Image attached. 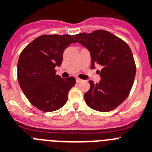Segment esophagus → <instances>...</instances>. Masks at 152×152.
<instances>
[{"label": "esophagus", "instance_id": "obj_1", "mask_svg": "<svg viewBox=\"0 0 152 152\" xmlns=\"http://www.w3.org/2000/svg\"><path fill=\"white\" fill-rule=\"evenodd\" d=\"M76 81H77V83H80V82H81V81H82V80L80 78H76Z\"/></svg>", "mask_w": 152, "mask_h": 152}]
</instances>
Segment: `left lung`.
Here are the masks:
<instances>
[{
	"instance_id": "left-lung-1",
	"label": "left lung",
	"mask_w": 152,
	"mask_h": 152,
	"mask_svg": "<svg viewBox=\"0 0 152 152\" xmlns=\"http://www.w3.org/2000/svg\"><path fill=\"white\" fill-rule=\"evenodd\" d=\"M75 39L87 48L91 57V67L102 66L98 71L101 80L85 94V102L92 110L110 112L126 99L132 88L136 65L129 46L124 40L106 30L75 35Z\"/></svg>"
}]
</instances>
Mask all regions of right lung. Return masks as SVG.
Segmentation results:
<instances>
[{
	"label": "right lung",
	"instance_id": "right-lung-1",
	"mask_svg": "<svg viewBox=\"0 0 152 152\" xmlns=\"http://www.w3.org/2000/svg\"><path fill=\"white\" fill-rule=\"evenodd\" d=\"M72 42L76 41L71 35H42L20 54L18 81L28 101L41 111L53 112L63 107L76 83L74 77L64 79L55 70L61 65L63 53Z\"/></svg>",
	"mask_w": 152,
	"mask_h": 152
}]
</instances>
